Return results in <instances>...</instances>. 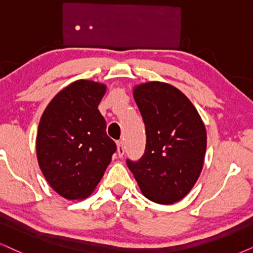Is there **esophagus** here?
<instances>
[{"mask_svg":"<svg viewBox=\"0 0 253 253\" xmlns=\"http://www.w3.org/2000/svg\"><path fill=\"white\" fill-rule=\"evenodd\" d=\"M117 152H118V155H119V158H123L125 154V147H124L123 141H119L117 143Z\"/></svg>","mask_w":253,"mask_h":253,"instance_id":"obj_1","label":"esophagus"}]
</instances>
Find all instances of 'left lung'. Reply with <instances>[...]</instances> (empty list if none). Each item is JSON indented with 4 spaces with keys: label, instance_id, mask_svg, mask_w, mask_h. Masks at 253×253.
<instances>
[{
    "label": "left lung",
    "instance_id": "left-lung-1",
    "mask_svg": "<svg viewBox=\"0 0 253 253\" xmlns=\"http://www.w3.org/2000/svg\"><path fill=\"white\" fill-rule=\"evenodd\" d=\"M134 100L146 126L145 154L127 160L143 196L174 204L187 196L202 171L207 130L193 103L168 83L135 85Z\"/></svg>",
    "mask_w": 253,
    "mask_h": 253
}]
</instances>
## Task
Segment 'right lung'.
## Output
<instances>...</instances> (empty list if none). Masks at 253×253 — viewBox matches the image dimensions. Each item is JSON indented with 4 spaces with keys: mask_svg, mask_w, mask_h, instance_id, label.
<instances>
[{
    "mask_svg": "<svg viewBox=\"0 0 253 253\" xmlns=\"http://www.w3.org/2000/svg\"><path fill=\"white\" fill-rule=\"evenodd\" d=\"M106 88L87 79L73 82L52 98L41 117L38 165L50 187L66 200L81 201L93 193L117 149L98 110Z\"/></svg>",
    "mask_w": 253,
    "mask_h": 253,
    "instance_id": "right-lung-1",
    "label": "right lung"
}]
</instances>
